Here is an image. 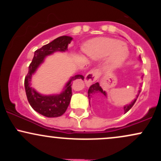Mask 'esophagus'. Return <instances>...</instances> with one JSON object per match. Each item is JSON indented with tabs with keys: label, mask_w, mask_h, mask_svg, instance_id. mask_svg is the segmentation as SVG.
<instances>
[{
	"label": "esophagus",
	"mask_w": 161,
	"mask_h": 161,
	"mask_svg": "<svg viewBox=\"0 0 161 161\" xmlns=\"http://www.w3.org/2000/svg\"><path fill=\"white\" fill-rule=\"evenodd\" d=\"M97 79V73L96 70H91L87 73L86 76H85V82L87 86H91L93 82H95Z\"/></svg>",
	"instance_id": "34e87169"
}]
</instances>
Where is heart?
I'll return each instance as SVG.
<instances>
[{"mask_svg":"<svg viewBox=\"0 0 161 161\" xmlns=\"http://www.w3.org/2000/svg\"><path fill=\"white\" fill-rule=\"evenodd\" d=\"M83 51L93 60L109 57V63L112 67H118L128 57V50L119 40L108 38H97L90 40L83 46Z\"/></svg>","mask_w":161,"mask_h":161,"instance_id":"1","label":"heart"}]
</instances>
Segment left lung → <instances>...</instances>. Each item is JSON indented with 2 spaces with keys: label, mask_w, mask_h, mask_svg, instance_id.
Returning <instances> with one entry per match:
<instances>
[{
  "label": "left lung",
  "mask_w": 161,
  "mask_h": 161,
  "mask_svg": "<svg viewBox=\"0 0 161 161\" xmlns=\"http://www.w3.org/2000/svg\"><path fill=\"white\" fill-rule=\"evenodd\" d=\"M88 97L91 98V97H92V96H95V95L100 96V97H104V96H106V93H105L104 91H103L101 87L99 86V83L96 82L95 84L92 85V86L89 87L88 91ZM136 99L134 100L130 104L125 105L124 108H123V109H124L125 114L128 112L129 110L132 108V106H133L135 103H136Z\"/></svg>",
  "instance_id": "left-lung-1"
}]
</instances>
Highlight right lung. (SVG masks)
<instances>
[{"label": "right lung", "mask_w": 161, "mask_h": 161, "mask_svg": "<svg viewBox=\"0 0 161 161\" xmlns=\"http://www.w3.org/2000/svg\"><path fill=\"white\" fill-rule=\"evenodd\" d=\"M72 39L73 38L69 36H60L47 45L36 50L32 62L29 64V72L25 77L24 84L28 101L36 112L47 117H58L66 112L72 97V81L78 79H83L84 76L82 75H76L72 77L65 86V90L61 94L49 96L40 95L31 88V77L38 66L43 62L46 56L57 51H66Z\"/></svg>", "instance_id": "1"}]
</instances>
